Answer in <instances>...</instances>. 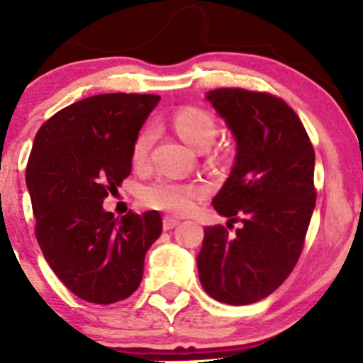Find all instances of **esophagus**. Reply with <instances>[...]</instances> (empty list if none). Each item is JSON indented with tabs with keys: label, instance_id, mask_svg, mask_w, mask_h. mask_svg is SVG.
Instances as JSON below:
<instances>
[{
	"label": "esophagus",
	"instance_id": "obj_1",
	"mask_svg": "<svg viewBox=\"0 0 363 363\" xmlns=\"http://www.w3.org/2000/svg\"><path fill=\"white\" fill-rule=\"evenodd\" d=\"M177 225L179 218H176V216H164V230H172Z\"/></svg>",
	"mask_w": 363,
	"mask_h": 363
}]
</instances>
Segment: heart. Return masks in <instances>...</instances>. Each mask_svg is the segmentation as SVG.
<instances>
[{
  "mask_svg": "<svg viewBox=\"0 0 363 363\" xmlns=\"http://www.w3.org/2000/svg\"><path fill=\"white\" fill-rule=\"evenodd\" d=\"M174 126L181 138L194 148H208L216 136V124L210 112L199 107H182L174 114ZM155 140V129L145 126L136 135L131 148V160L136 167L147 164L150 150ZM205 194L199 184L194 182H179L174 179L160 177L150 182L141 189V203L153 210L169 211V213H189L196 205V199Z\"/></svg>",
  "mask_w": 363,
  "mask_h": 363,
  "instance_id": "obj_1",
  "label": "heart"
}]
</instances>
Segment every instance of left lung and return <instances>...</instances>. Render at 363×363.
I'll use <instances>...</instances> for the list:
<instances>
[{"label":"left lung","instance_id":"obj_1","mask_svg":"<svg viewBox=\"0 0 363 363\" xmlns=\"http://www.w3.org/2000/svg\"><path fill=\"white\" fill-rule=\"evenodd\" d=\"M206 99L237 141L235 164L213 208L228 218L205 228L199 281L215 301L247 306L289 278L315 206L314 147L301 118L266 91L215 89Z\"/></svg>","mask_w":363,"mask_h":363}]
</instances>
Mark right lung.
<instances>
[{
    "label": "right lung",
    "mask_w": 363,
    "mask_h": 363,
    "mask_svg": "<svg viewBox=\"0 0 363 363\" xmlns=\"http://www.w3.org/2000/svg\"><path fill=\"white\" fill-rule=\"evenodd\" d=\"M158 101L150 94L94 95L56 112L35 135L25 179L37 242L57 278L86 302L128 298L162 234L155 210L118 220L102 208L131 174L133 141Z\"/></svg>",
    "instance_id": "right-lung-1"
}]
</instances>
